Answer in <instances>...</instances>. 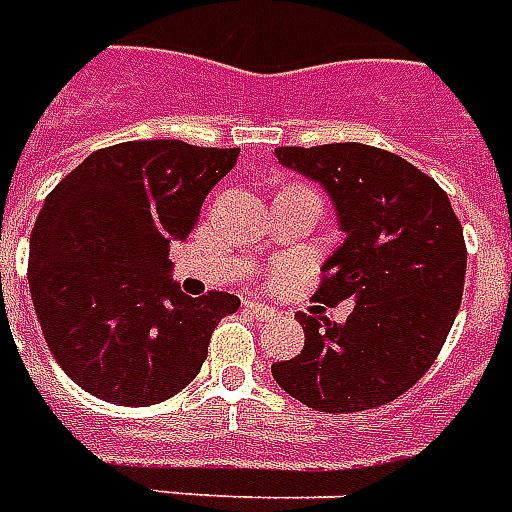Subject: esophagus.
I'll return each instance as SVG.
<instances>
[{
    "label": "esophagus",
    "mask_w": 512,
    "mask_h": 512,
    "mask_svg": "<svg viewBox=\"0 0 512 512\" xmlns=\"http://www.w3.org/2000/svg\"><path fill=\"white\" fill-rule=\"evenodd\" d=\"M244 307L249 315H255V318H260V321H268V318H274V315H277V310H274V307H266V304H260V301H255V299L246 301Z\"/></svg>",
    "instance_id": "1"
}]
</instances>
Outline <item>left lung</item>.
Returning a JSON list of instances; mask_svg holds the SVG:
<instances>
[{
    "label": "left lung",
    "instance_id": "8db88e82",
    "mask_svg": "<svg viewBox=\"0 0 512 512\" xmlns=\"http://www.w3.org/2000/svg\"><path fill=\"white\" fill-rule=\"evenodd\" d=\"M274 153L329 191L348 235L326 260L315 299H354L356 307L340 326L299 312L304 351L274 362L271 376L326 414L386 406L428 373L461 307L466 241L450 197L381 147L337 142Z\"/></svg>",
    "mask_w": 512,
    "mask_h": 512
}]
</instances>
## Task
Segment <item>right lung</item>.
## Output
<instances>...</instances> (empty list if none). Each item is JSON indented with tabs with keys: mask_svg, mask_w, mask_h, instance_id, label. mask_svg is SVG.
<instances>
[{
	"mask_svg": "<svg viewBox=\"0 0 512 512\" xmlns=\"http://www.w3.org/2000/svg\"><path fill=\"white\" fill-rule=\"evenodd\" d=\"M235 161L238 147L120 142L46 197L29 238V293L49 351L84 392L153 406L197 378L216 323L241 301L186 296L167 277L169 244L197 227Z\"/></svg>",
	"mask_w": 512,
	"mask_h": 512,
	"instance_id": "1",
	"label": "right lung"
}]
</instances>
